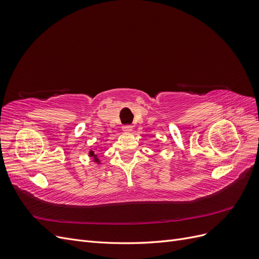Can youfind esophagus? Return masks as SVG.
<instances>
[{
	"label": "esophagus",
	"instance_id": "34e87169",
	"mask_svg": "<svg viewBox=\"0 0 259 259\" xmlns=\"http://www.w3.org/2000/svg\"><path fill=\"white\" fill-rule=\"evenodd\" d=\"M122 130H123L124 132L130 133V132H132V131H133V126H132V125H123V126H122Z\"/></svg>",
	"mask_w": 259,
	"mask_h": 259
}]
</instances>
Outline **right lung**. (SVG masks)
Instances as JSON below:
<instances>
[{
	"label": "right lung",
	"mask_w": 259,
	"mask_h": 259,
	"mask_svg": "<svg viewBox=\"0 0 259 259\" xmlns=\"http://www.w3.org/2000/svg\"><path fill=\"white\" fill-rule=\"evenodd\" d=\"M90 155H91V156H96V155H94V152H93V151L90 152ZM95 159H96V158H95ZM96 160H97V159H96Z\"/></svg>",
	"instance_id": "right-lung-1"
}]
</instances>
